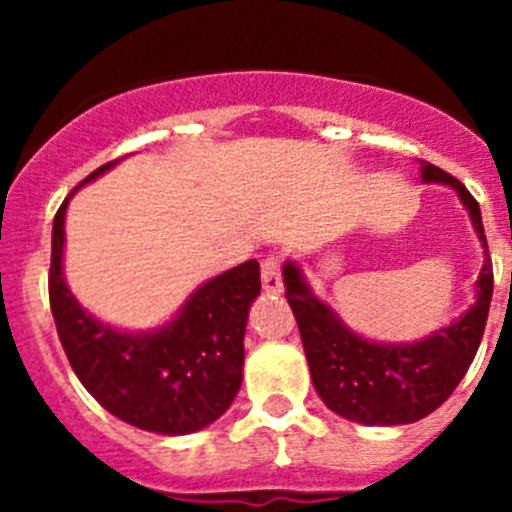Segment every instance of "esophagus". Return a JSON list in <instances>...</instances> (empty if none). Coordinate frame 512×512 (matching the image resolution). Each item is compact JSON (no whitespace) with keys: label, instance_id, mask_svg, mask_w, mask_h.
<instances>
[{"label":"esophagus","instance_id":"esophagus-1","mask_svg":"<svg viewBox=\"0 0 512 512\" xmlns=\"http://www.w3.org/2000/svg\"><path fill=\"white\" fill-rule=\"evenodd\" d=\"M262 287L267 294L282 292V272H280V257L267 255L262 260Z\"/></svg>","mask_w":512,"mask_h":512}]
</instances>
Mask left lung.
I'll list each match as a JSON object with an SVG mask.
<instances>
[{
	"label": "left lung",
	"instance_id": "8db88e82",
	"mask_svg": "<svg viewBox=\"0 0 512 512\" xmlns=\"http://www.w3.org/2000/svg\"><path fill=\"white\" fill-rule=\"evenodd\" d=\"M423 183H446L461 195L485 247L478 299L463 317L414 344H376L354 334L329 304L314 297L302 270L287 262L285 297L297 319L309 374L334 414L366 426H399L433 414L466 376L488 322L493 262L488 257L478 200L438 165L421 160Z\"/></svg>",
	"mask_w": 512,
	"mask_h": 512
}]
</instances>
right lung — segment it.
Segmentation results:
<instances>
[{"label": "right lung", "instance_id": "obj_1", "mask_svg": "<svg viewBox=\"0 0 512 512\" xmlns=\"http://www.w3.org/2000/svg\"><path fill=\"white\" fill-rule=\"evenodd\" d=\"M113 165L96 168L84 183ZM69 198L51 230L49 302L74 374L108 414L143 431L183 436L210 426L242 384L247 312L262 287L257 260L195 289L178 317L156 332H118L91 317L66 287L61 260Z\"/></svg>", "mask_w": 512, "mask_h": 512}]
</instances>
